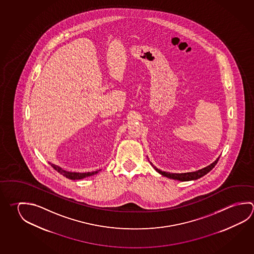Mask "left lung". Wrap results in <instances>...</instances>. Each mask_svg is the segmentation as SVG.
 <instances>
[{"label":"left lung","mask_w":254,"mask_h":254,"mask_svg":"<svg viewBox=\"0 0 254 254\" xmlns=\"http://www.w3.org/2000/svg\"><path fill=\"white\" fill-rule=\"evenodd\" d=\"M218 159H219V157L214 161L213 163L207 166L204 169H199V170L193 171V172H187V173H169V172H165V171H161L160 169H157L155 166L152 165L151 162H150V163H151V166L153 167V169H155L158 173L164 176L166 178L175 179V180H179V181H190V180H196L198 178L203 177L206 174L209 173V171L215 167V165L217 164Z\"/></svg>","instance_id":"obj_1"}]
</instances>
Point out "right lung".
<instances>
[{
	"mask_svg": "<svg viewBox=\"0 0 254 254\" xmlns=\"http://www.w3.org/2000/svg\"><path fill=\"white\" fill-rule=\"evenodd\" d=\"M51 166L54 168L56 171H58L59 173L62 174L64 177L71 179V180H77V179H82V178H86V177H90L93 176L95 174L98 173L100 170H96V171H93V172H86V173H79V172H71V171H67L62 169L61 167H59L57 165L52 164L50 163Z\"/></svg>",
	"mask_w": 254,
	"mask_h": 254,
	"instance_id": "add662e5",
	"label": "right lung"
}]
</instances>
